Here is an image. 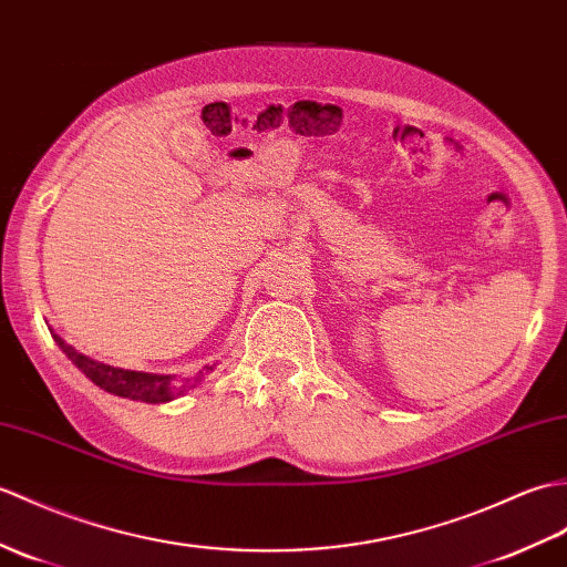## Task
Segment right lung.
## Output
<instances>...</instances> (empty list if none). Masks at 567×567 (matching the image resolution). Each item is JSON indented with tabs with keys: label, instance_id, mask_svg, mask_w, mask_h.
<instances>
[{
	"label": "right lung",
	"instance_id": "obj_1",
	"mask_svg": "<svg viewBox=\"0 0 567 567\" xmlns=\"http://www.w3.org/2000/svg\"><path fill=\"white\" fill-rule=\"evenodd\" d=\"M64 354L82 370L96 386H101L103 391L115 393V396L123 399H133V401H144V403H166L174 401L176 396H181L186 389H193L195 384H200L203 372L197 374L195 379H188L186 384L174 386L171 384V377H156V374H142V372H125V370H115V367L109 364H99L94 360L84 358L76 350H72L70 346L60 343ZM192 386L188 388L187 384Z\"/></svg>",
	"mask_w": 567,
	"mask_h": 567
}]
</instances>
